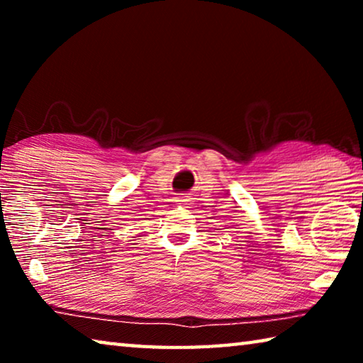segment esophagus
<instances>
[{
  "label": "esophagus",
  "mask_w": 363,
  "mask_h": 363,
  "mask_svg": "<svg viewBox=\"0 0 363 363\" xmlns=\"http://www.w3.org/2000/svg\"><path fill=\"white\" fill-rule=\"evenodd\" d=\"M176 201H177V205H189L190 196H189V194H182L181 196H177Z\"/></svg>",
  "instance_id": "34e87169"
}]
</instances>
